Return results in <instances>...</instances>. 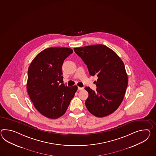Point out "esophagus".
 I'll use <instances>...</instances> for the list:
<instances>
[{
	"label": "esophagus",
	"mask_w": 156,
	"mask_h": 156,
	"mask_svg": "<svg viewBox=\"0 0 156 156\" xmlns=\"http://www.w3.org/2000/svg\"><path fill=\"white\" fill-rule=\"evenodd\" d=\"M78 90H84V88L83 87H78Z\"/></svg>",
	"instance_id": "1"
}]
</instances>
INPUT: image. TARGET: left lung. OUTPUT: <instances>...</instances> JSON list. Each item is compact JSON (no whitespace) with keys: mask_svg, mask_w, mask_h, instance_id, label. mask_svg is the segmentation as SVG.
<instances>
[{"mask_svg":"<svg viewBox=\"0 0 156 156\" xmlns=\"http://www.w3.org/2000/svg\"><path fill=\"white\" fill-rule=\"evenodd\" d=\"M75 52L87 65L91 76L98 77L96 91L89 87L86 100L88 110L98 117L113 113L121 105L128 84L124 63L114 51L103 44L74 48Z\"/></svg>","mask_w":156,"mask_h":156,"instance_id":"1","label":"left lung"}]
</instances>
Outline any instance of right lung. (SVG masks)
Returning <instances> with one entry per match:
<instances>
[{
	"mask_svg": "<svg viewBox=\"0 0 156 156\" xmlns=\"http://www.w3.org/2000/svg\"><path fill=\"white\" fill-rule=\"evenodd\" d=\"M65 47L43 50L31 61L27 71V88L35 108L47 118L56 119L64 114L78 89L63 82L62 66L73 53Z\"/></svg>",
	"mask_w": 156,
	"mask_h": 156,
	"instance_id": "1",
	"label": "right lung"
}]
</instances>
